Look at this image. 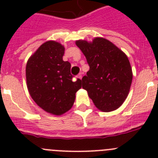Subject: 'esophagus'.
I'll return each instance as SVG.
<instances>
[{"mask_svg":"<svg viewBox=\"0 0 158 158\" xmlns=\"http://www.w3.org/2000/svg\"><path fill=\"white\" fill-rule=\"evenodd\" d=\"M77 77L80 78V79H81V78H82V73H80L77 75Z\"/></svg>","mask_w":158,"mask_h":158,"instance_id":"34e87169","label":"esophagus"}]
</instances>
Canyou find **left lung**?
<instances>
[{"label": "left lung", "mask_w": 158, "mask_h": 158, "mask_svg": "<svg viewBox=\"0 0 158 158\" xmlns=\"http://www.w3.org/2000/svg\"><path fill=\"white\" fill-rule=\"evenodd\" d=\"M76 44L89 65L81 79L82 88L100 111L117 109L126 100L133 77L127 55L103 38H96L93 43L78 40Z\"/></svg>", "instance_id": "1"}]
</instances>
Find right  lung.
<instances>
[{
	"label": "right lung",
	"instance_id": "obj_1",
	"mask_svg": "<svg viewBox=\"0 0 158 158\" xmlns=\"http://www.w3.org/2000/svg\"><path fill=\"white\" fill-rule=\"evenodd\" d=\"M65 48L48 41L42 44L29 58L26 79L31 98L44 111L60 115L73 105L75 94L81 88V80L73 81L71 64L64 62Z\"/></svg>",
	"mask_w": 158,
	"mask_h": 158
}]
</instances>
